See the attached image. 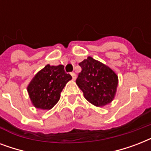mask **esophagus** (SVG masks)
Listing matches in <instances>:
<instances>
[{
	"mask_svg": "<svg viewBox=\"0 0 151 151\" xmlns=\"http://www.w3.org/2000/svg\"><path fill=\"white\" fill-rule=\"evenodd\" d=\"M71 76H72V78H73V80H76V74L75 73H71Z\"/></svg>",
	"mask_w": 151,
	"mask_h": 151,
	"instance_id": "34e87169",
	"label": "esophagus"
}]
</instances>
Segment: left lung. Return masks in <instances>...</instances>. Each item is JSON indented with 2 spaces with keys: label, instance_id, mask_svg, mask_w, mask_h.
Here are the masks:
<instances>
[{
  "label": "left lung",
  "instance_id": "1",
  "mask_svg": "<svg viewBox=\"0 0 151 151\" xmlns=\"http://www.w3.org/2000/svg\"><path fill=\"white\" fill-rule=\"evenodd\" d=\"M81 72L76 80L84 96L96 106H104L114 99L118 78L113 70L88 56L79 63Z\"/></svg>",
  "mask_w": 151,
  "mask_h": 151
}]
</instances>
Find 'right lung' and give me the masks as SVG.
Returning a JSON list of instances; mask_svg holds the SVG:
<instances>
[{"instance_id": "1", "label": "right lung", "mask_w": 151, "mask_h": 151, "mask_svg": "<svg viewBox=\"0 0 151 151\" xmlns=\"http://www.w3.org/2000/svg\"><path fill=\"white\" fill-rule=\"evenodd\" d=\"M72 79L63 65H46L29 82L27 91L32 104L37 109L50 110L60 99L66 84Z\"/></svg>"}]
</instances>
